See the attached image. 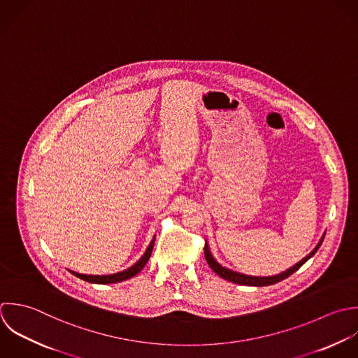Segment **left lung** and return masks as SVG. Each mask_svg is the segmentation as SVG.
<instances>
[{
	"label": "left lung",
	"mask_w": 358,
	"mask_h": 358,
	"mask_svg": "<svg viewBox=\"0 0 358 358\" xmlns=\"http://www.w3.org/2000/svg\"><path fill=\"white\" fill-rule=\"evenodd\" d=\"M325 238V234L322 236V238L320 240L318 245L313 250L311 254H308L304 259H301L299 264H296L294 266H292L290 269L279 273V275H275V276H248V275H243V273H238L236 271H231V269H227L224 266H222L212 255L210 250H209V245L208 243H205V258H206V262L208 265L210 266V269L217 273L220 278L229 280V282H233V283H237V285H244V286H257V287H261V286H271V285H275V283H279L282 280H285L286 278H289L290 275H293L296 271H299L311 257L315 255V252L318 251V248L321 247L322 241Z\"/></svg>",
	"instance_id": "obj_1"
}]
</instances>
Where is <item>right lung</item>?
<instances>
[{
  "label": "right lung",
  "mask_w": 358,
  "mask_h": 358,
  "mask_svg": "<svg viewBox=\"0 0 358 358\" xmlns=\"http://www.w3.org/2000/svg\"><path fill=\"white\" fill-rule=\"evenodd\" d=\"M155 240H156V237H153V240L150 241V244H149V247L146 248V251H145V254L141 257V259L136 262V264H134L131 268H128V269H125V271H122V272H118V273H114V275H101V276H99V275H82V273H76V272H73V271H69L72 275H75L76 278H79V279H82V280H85V282H89V283H97V285H110V283H118V282H124V280H127V279H131V278H134L136 273H139L142 269H143V266L146 265V262L149 261V258H150V255H152V250H153V245H155Z\"/></svg>",
  "instance_id": "obj_1"
}]
</instances>
